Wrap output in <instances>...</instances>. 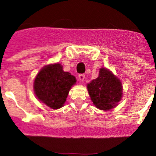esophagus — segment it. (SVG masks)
I'll use <instances>...</instances> for the list:
<instances>
[{"mask_svg": "<svg viewBox=\"0 0 156 156\" xmlns=\"http://www.w3.org/2000/svg\"><path fill=\"white\" fill-rule=\"evenodd\" d=\"M84 78H85V75H84V74L78 75V79H79L80 82H83Z\"/></svg>", "mask_w": 156, "mask_h": 156, "instance_id": "esophagus-1", "label": "esophagus"}]
</instances>
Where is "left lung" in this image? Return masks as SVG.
Instances as JSON below:
<instances>
[{
    "label": "left lung",
    "mask_w": 156,
    "mask_h": 156,
    "mask_svg": "<svg viewBox=\"0 0 156 156\" xmlns=\"http://www.w3.org/2000/svg\"><path fill=\"white\" fill-rule=\"evenodd\" d=\"M91 101L100 110L115 108L122 98L121 80L107 68L101 67L99 76L87 85Z\"/></svg>",
    "instance_id": "obj_1"
}]
</instances>
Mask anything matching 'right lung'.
Masks as SVG:
<instances>
[{
    "label": "right lung",
    "mask_w": 156,
    "mask_h": 156,
    "mask_svg": "<svg viewBox=\"0 0 156 156\" xmlns=\"http://www.w3.org/2000/svg\"><path fill=\"white\" fill-rule=\"evenodd\" d=\"M76 79L69 73L64 72L60 63L44 66L36 76L34 91L37 99L52 109L64 105L69 90Z\"/></svg>",
    "instance_id": "add662e5"
}]
</instances>
